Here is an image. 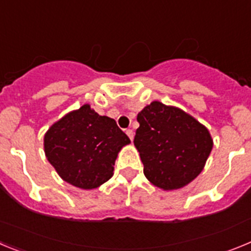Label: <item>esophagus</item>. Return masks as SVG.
<instances>
[{
	"label": "esophagus",
	"mask_w": 251,
	"mask_h": 251,
	"mask_svg": "<svg viewBox=\"0 0 251 251\" xmlns=\"http://www.w3.org/2000/svg\"><path fill=\"white\" fill-rule=\"evenodd\" d=\"M126 133H127V136L129 137L130 141H133V138H134V133H133L132 129H127L126 130Z\"/></svg>",
	"instance_id": "1"
}]
</instances>
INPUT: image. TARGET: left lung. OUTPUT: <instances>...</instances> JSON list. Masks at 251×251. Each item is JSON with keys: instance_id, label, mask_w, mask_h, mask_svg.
Returning <instances> with one entry per match:
<instances>
[{"instance_id": "1", "label": "left lung", "mask_w": 251, "mask_h": 251, "mask_svg": "<svg viewBox=\"0 0 251 251\" xmlns=\"http://www.w3.org/2000/svg\"><path fill=\"white\" fill-rule=\"evenodd\" d=\"M134 146L143 174L162 190H177L194 181L212 150L205 126L176 106L152 101L137 115Z\"/></svg>"}]
</instances>
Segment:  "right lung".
<instances>
[{"label": "right lung", "mask_w": 251, "mask_h": 251, "mask_svg": "<svg viewBox=\"0 0 251 251\" xmlns=\"http://www.w3.org/2000/svg\"><path fill=\"white\" fill-rule=\"evenodd\" d=\"M130 139L114 119L84 104L49 128L44 137L48 161L59 176L75 187L92 190L113 176L122 147Z\"/></svg>", "instance_id": "1"}]
</instances>
